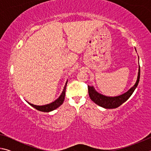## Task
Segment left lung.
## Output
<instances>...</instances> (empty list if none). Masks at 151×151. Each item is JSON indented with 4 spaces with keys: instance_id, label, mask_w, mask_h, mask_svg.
Returning a JSON list of instances; mask_svg holds the SVG:
<instances>
[{
    "instance_id": "left-lung-1",
    "label": "left lung",
    "mask_w": 151,
    "mask_h": 151,
    "mask_svg": "<svg viewBox=\"0 0 151 151\" xmlns=\"http://www.w3.org/2000/svg\"><path fill=\"white\" fill-rule=\"evenodd\" d=\"M140 80V65L138 73L137 80L134 85L124 94L116 96H107L103 95L97 92L93 86H88V94L92 101L99 106L103 107L104 109H115L121 106L122 103L126 102L129 97L132 95L135 89L137 87Z\"/></svg>"
}]
</instances>
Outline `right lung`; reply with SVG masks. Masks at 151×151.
<instances>
[{
	"label": "right lung",
	"instance_id": "add662e5",
	"mask_svg": "<svg viewBox=\"0 0 151 151\" xmlns=\"http://www.w3.org/2000/svg\"><path fill=\"white\" fill-rule=\"evenodd\" d=\"M67 82H68V80L66 81V83L65 84V86H64L63 91L62 92V93H61V94L60 95V96L58 97L57 100H55L54 102H52V103L45 104V105H42V106L35 105V104H32L30 103H29V104L30 106H32V107H34L35 109L38 110V111H42V112H48L52 111H54V110L57 109L58 107H59L61 104L63 103L64 100H65L66 87V85H67Z\"/></svg>",
	"mask_w": 151,
	"mask_h": 151
}]
</instances>
